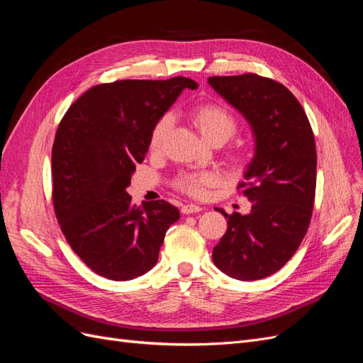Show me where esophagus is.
Listing matches in <instances>:
<instances>
[{"label":"esophagus","instance_id":"obj_1","mask_svg":"<svg viewBox=\"0 0 363 363\" xmlns=\"http://www.w3.org/2000/svg\"><path fill=\"white\" fill-rule=\"evenodd\" d=\"M201 211H203V208L200 206H196V204H184L182 207V212L184 215H191V213H196V212H201Z\"/></svg>","mask_w":363,"mask_h":363}]
</instances>
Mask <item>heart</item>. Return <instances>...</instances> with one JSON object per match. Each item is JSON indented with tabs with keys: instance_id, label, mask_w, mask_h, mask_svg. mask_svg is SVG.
I'll return each instance as SVG.
<instances>
[{
	"instance_id": "obj_1",
	"label": "heart",
	"mask_w": 363,
	"mask_h": 363,
	"mask_svg": "<svg viewBox=\"0 0 363 363\" xmlns=\"http://www.w3.org/2000/svg\"><path fill=\"white\" fill-rule=\"evenodd\" d=\"M191 119L199 128L200 133L208 140L224 142L232 138L238 130V121L235 115L227 107L218 103H203L194 107L191 111ZM172 125V115H162L156 124L152 125L150 135V148L152 151H159L164 142H167L168 133ZM228 163L233 169H244L248 163V155L245 150L239 148L228 156ZM218 182V174L213 171H199V169H186L182 171L177 177L172 180V186L177 191L188 194L191 196H204L207 189Z\"/></svg>"
}]
</instances>
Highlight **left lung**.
<instances>
[{
  "instance_id": "obj_1",
  "label": "left lung",
  "mask_w": 363,
  "mask_h": 363,
  "mask_svg": "<svg viewBox=\"0 0 363 363\" xmlns=\"http://www.w3.org/2000/svg\"><path fill=\"white\" fill-rule=\"evenodd\" d=\"M208 84L245 116L256 152L238 186L252 203L248 215H227L213 263L252 281L284 267L311 224L316 188L315 138L304 108L281 83L257 74L208 77Z\"/></svg>"
}]
</instances>
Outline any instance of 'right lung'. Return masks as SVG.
Returning a JSON list of instances; mask_svg holds the SVG:
<instances>
[{"label":"right lung","instance_id":"add662e5","mask_svg":"<svg viewBox=\"0 0 363 363\" xmlns=\"http://www.w3.org/2000/svg\"><path fill=\"white\" fill-rule=\"evenodd\" d=\"M184 87L199 84L186 77L96 84L60 121L51 152L54 212L72 251L98 276L121 281L150 271L180 218L163 200L136 207L127 188L152 125Z\"/></svg>","mask_w":363,"mask_h":363}]
</instances>
